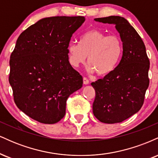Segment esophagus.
<instances>
[{"label":"esophagus","mask_w":158,"mask_h":158,"mask_svg":"<svg viewBox=\"0 0 158 158\" xmlns=\"http://www.w3.org/2000/svg\"><path fill=\"white\" fill-rule=\"evenodd\" d=\"M83 83H84V85H88L89 84V80L86 77H83Z\"/></svg>","instance_id":"1"}]
</instances>
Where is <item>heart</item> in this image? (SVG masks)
Listing matches in <instances>:
<instances>
[{"instance_id": "obj_1", "label": "heart", "mask_w": 158, "mask_h": 158, "mask_svg": "<svg viewBox=\"0 0 158 158\" xmlns=\"http://www.w3.org/2000/svg\"><path fill=\"white\" fill-rule=\"evenodd\" d=\"M69 62L74 68L85 64L87 70L104 77L111 73L118 65L123 54V44L116 35H108L97 30L83 34L79 43L72 41L68 46Z\"/></svg>"}]
</instances>
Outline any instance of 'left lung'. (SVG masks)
<instances>
[{"label":"left lung","mask_w":158,"mask_h":158,"mask_svg":"<svg viewBox=\"0 0 158 158\" xmlns=\"http://www.w3.org/2000/svg\"><path fill=\"white\" fill-rule=\"evenodd\" d=\"M94 20L115 25L123 42V56L111 73L91 83L96 92L93 113L102 123H121L143 106L149 85V59L142 39L126 19L112 15Z\"/></svg>","instance_id":"8db88e82"}]
</instances>
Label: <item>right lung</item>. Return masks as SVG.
<instances>
[{
    "instance_id": "add662e5",
    "label": "right lung",
    "mask_w": 158,
    "mask_h": 158,
    "mask_svg": "<svg viewBox=\"0 0 158 158\" xmlns=\"http://www.w3.org/2000/svg\"><path fill=\"white\" fill-rule=\"evenodd\" d=\"M85 21L82 16L44 18L25 30L10 56L9 81L21 111L54 124L65 115L67 99L82 87L68 60V46Z\"/></svg>"
}]
</instances>
